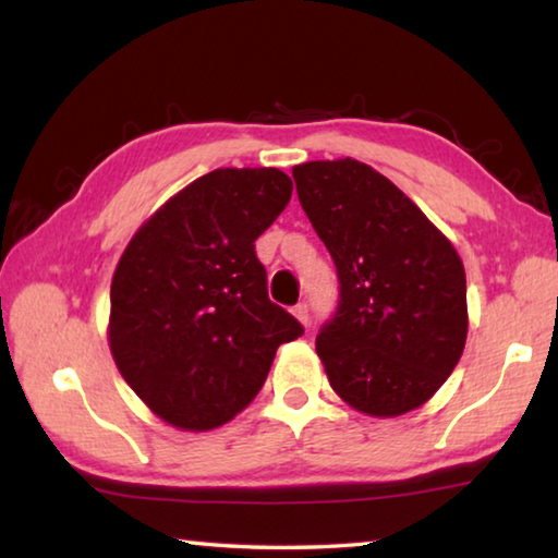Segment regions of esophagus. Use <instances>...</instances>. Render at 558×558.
Wrapping results in <instances>:
<instances>
[{"label": "esophagus", "instance_id": "1", "mask_svg": "<svg viewBox=\"0 0 558 558\" xmlns=\"http://www.w3.org/2000/svg\"><path fill=\"white\" fill-rule=\"evenodd\" d=\"M294 316L301 326H308V306L306 304H296L294 306Z\"/></svg>", "mask_w": 558, "mask_h": 558}]
</instances>
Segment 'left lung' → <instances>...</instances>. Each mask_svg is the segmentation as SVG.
<instances>
[{
  "mask_svg": "<svg viewBox=\"0 0 558 558\" xmlns=\"http://www.w3.org/2000/svg\"><path fill=\"white\" fill-rule=\"evenodd\" d=\"M301 208L336 262L340 304L316 336L333 392L357 412L402 416L463 355L465 269L451 240L397 185L355 159L294 166Z\"/></svg>",
  "mask_w": 558,
  "mask_h": 558,
  "instance_id": "left-lung-1",
  "label": "left lung"
}]
</instances>
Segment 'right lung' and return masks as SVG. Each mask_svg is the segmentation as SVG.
Wrapping results in <instances>:
<instances>
[{
	"label": "right lung",
	"instance_id": "add662e5",
	"mask_svg": "<svg viewBox=\"0 0 558 558\" xmlns=\"http://www.w3.org/2000/svg\"><path fill=\"white\" fill-rule=\"evenodd\" d=\"M294 191L279 169H215L142 222L117 262L107 343L151 412L210 432L247 407L304 328L267 296L254 240Z\"/></svg>",
	"mask_w": 558,
	"mask_h": 558
}]
</instances>
